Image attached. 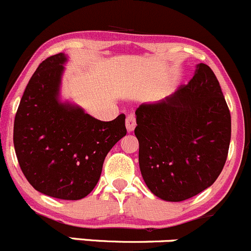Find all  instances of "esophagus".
<instances>
[{"label":"esophagus","mask_w":251,"mask_h":251,"mask_svg":"<svg viewBox=\"0 0 251 251\" xmlns=\"http://www.w3.org/2000/svg\"><path fill=\"white\" fill-rule=\"evenodd\" d=\"M136 126V120H135V116L134 115H128L126 118V130L128 133H131V131L135 129Z\"/></svg>","instance_id":"34e87169"}]
</instances>
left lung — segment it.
<instances>
[{
    "label": "left lung",
    "mask_w": 251,
    "mask_h": 251,
    "mask_svg": "<svg viewBox=\"0 0 251 251\" xmlns=\"http://www.w3.org/2000/svg\"><path fill=\"white\" fill-rule=\"evenodd\" d=\"M135 115L140 172L154 196L181 202L215 182L228 154L231 113L208 65L198 64L188 84Z\"/></svg>",
    "instance_id": "8db88e82"
}]
</instances>
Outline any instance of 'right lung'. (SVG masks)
I'll return each mask as SVG.
<instances>
[{
	"mask_svg": "<svg viewBox=\"0 0 251 251\" xmlns=\"http://www.w3.org/2000/svg\"><path fill=\"white\" fill-rule=\"evenodd\" d=\"M65 61L64 53L49 56L32 75L15 115L13 141L20 169L35 190L77 201L92 192L108 151L126 134V116L102 122L61 102Z\"/></svg>",
	"mask_w": 251,
	"mask_h": 251,
	"instance_id": "obj_1",
	"label": "right lung"
}]
</instances>
